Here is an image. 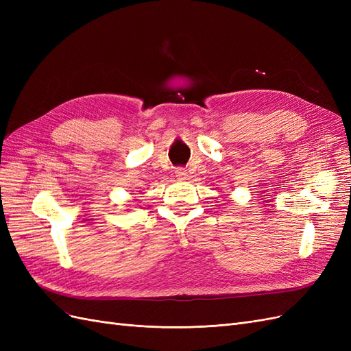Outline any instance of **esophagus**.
Masks as SVG:
<instances>
[{
    "mask_svg": "<svg viewBox=\"0 0 351 351\" xmlns=\"http://www.w3.org/2000/svg\"><path fill=\"white\" fill-rule=\"evenodd\" d=\"M176 177L178 180H186L187 178V171H186L184 168H177L176 169Z\"/></svg>",
    "mask_w": 351,
    "mask_h": 351,
    "instance_id": "esophagus-1",
    "label": "esophagus"
}]
</instances>
